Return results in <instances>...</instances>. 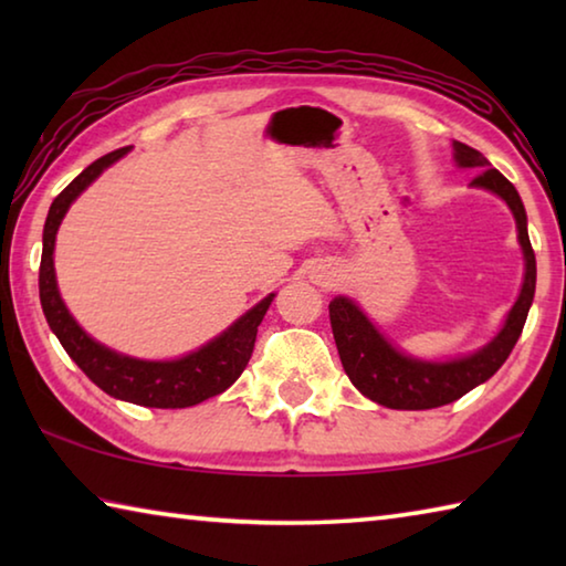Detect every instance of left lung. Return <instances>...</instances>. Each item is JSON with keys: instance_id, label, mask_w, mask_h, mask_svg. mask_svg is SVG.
<instances>
[{"instance_id": "1", "label": "left lung", "mask_w": 566, "mask_h": 566, "mask_svg": "<svg viewBox=\"0 0 566 566\" xmlns=\"http://www.w3.org/2000/svg\"><path fill=\"white\" fill-rule=\"evenodd\" d=\"M452 147L457 167L482 171L472 179V187L492 191L512 209L516 242H520L524 254V282L512 310L506 312L502 329L476 352L444 361L419 359L401 352L377 329V324L361 312L357 302L342 294L334 296L329 302V322L342 367L364 397L387 409H434L484 385L510 357L534 300L536 260L530 232H526V212L520 191L502 171L490 167V159L482 151L467 147L462 142H454Z\"/></svg>"}]
</instances>
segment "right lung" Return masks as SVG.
I'll use <instances>...</instances> for the list:
<instances>
[{"instance_id": "1", "label": "right lung", "mask_w": 566, "mask_h": 566, "mask_svg": "<svg viewBox=\"0 0 566 566\" xmlns=\"http://www.w3.org/2000/svg\"><path fill=\"white\" fill-rule=\"evenodd\" d=\"M129 147L99 157L82 171L80 177L62 189L54 199L44 222L42 234V264H40V300L46 324L56 334L64 352L76 361L84 375L109 397L132 401L139 407L155 409H185L195 407L214 395H222L242 375L249 357H252L256 327H260L274 294L264 296L260 304L244 312L237 322L209 339L202 347L177 359H139L109 349L107 344L90 337L80 327L60 294L54 272V242L64 214L70 212L74 199L97 179L104 169L112 167L127 155Z\"/></svg>"}]
</instances>
